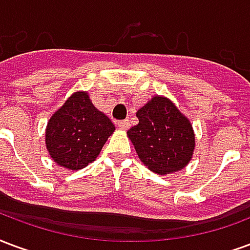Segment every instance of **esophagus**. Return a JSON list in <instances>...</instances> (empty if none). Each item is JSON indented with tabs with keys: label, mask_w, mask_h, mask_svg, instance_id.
<instances>
[{
	"label": "esophagus",
	"mask_w": 250,
	"mask_h": 250,
	"mask_svg": "<svg viewBox=\"0 0 250 250\" xmlns=\"http://www.w3.org/2000/svg\"><path fill=\"white\" fill-rule=\"evenodd\" d=\"M117 125L121 127V129H127L130 124H129V120H123V121H117Z\"/></svg>",
	"instance_id": "1"
}]
</instances>
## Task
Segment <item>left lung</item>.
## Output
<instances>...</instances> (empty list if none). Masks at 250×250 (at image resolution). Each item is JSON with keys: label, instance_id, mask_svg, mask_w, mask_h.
Listing matches in <instances>:
<instances>
[{"label": "left lung", "instance_id": "obj_1", "mask_svg": "<svg viewBox=\"0 0 250 250\" xmlns=\"http://www.w3.org/2000/svg\"><path fill=\"white\" fill-rule=\"evenodd\" d=\"M138 124L127 130L138 157L152 172L169 174L192 158V125L167 98L153 97L137 112Z\"/></svg>", "mask_w": 250, "mask_h": 250}]
</instances>
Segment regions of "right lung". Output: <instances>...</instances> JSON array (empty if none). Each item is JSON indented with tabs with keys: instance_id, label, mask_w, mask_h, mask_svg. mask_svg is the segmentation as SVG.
<instances>
[{
	"instance_id": "add662e5",
	"label": "right lung",
	"mask_w": 250,
	"mask_h": 250,
	"mask_svg": "<svg viewBox=\"0 0 250 250\" xmlns=\"http://www.w3.org/2000/svg\"><path fill=\"white\" fill-rule=\"evenodd\" d=\"M114 129L109 117L93 106L87 93H74L49 120L46 146L58 165L78 170L97 158Z\"/></svg>"
}]
</instances>
